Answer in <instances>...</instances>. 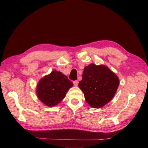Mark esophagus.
<instances>
[{
    "instance_id": "34e87169",
    "label": "esophagus",
    "mask_w": 148,
    "mask_h": 148,
    "mask_svg": "<svg viewBox=\"0 0 148 148\" xmlns=\"http://www.w3.org/2000/svg\"><path fill=\"white\" fill-rule=\"evenodd\" d=\"M73 84H74V86H77V84H78V81H73Z\"/></svg>"
}]
</instances>
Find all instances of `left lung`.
<instances>
[{
	"label": "left lung",
	"instance_id": "obj_1",
	"mask_svg": "<svg viewBox=\"0 0 148 148\" xmlns=\"http://www.w3.org/2000/svg\"><path fill=\"white\" fill-rule=\"evenodd\" d=\"M79 88L93 108H100L114 97L119 86V78L106 65L90 64L84 67Z\"/></svg>",
	"mask_w": 148,
	"mask_h": 148
}]
</instances>
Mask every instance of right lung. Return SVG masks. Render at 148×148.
<instances>
[{"label": "right lung", "mask_w": 148, "mask_h": 148, "mask_svg": "<svg viewBox=\"0 0 148 148\" xmlns=\"http://www.w3.org/2000/svg\"><path fill=\"white\" fill-rule=\"evenodd\" d=\"M73 83L61 72L53 71L39 81L36 94L39 99L48 107L58 104L64 99Z\"/></svg>", "instance_id": "1"}]
</instances>
